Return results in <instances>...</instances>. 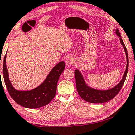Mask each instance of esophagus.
Segmentation results:
<instances>
[{
	"mask_svg": "<svg viewBox=\"0 0 135 135\" xmlns=\"http://www.w3.org/2000/svg\"><path fill=\"white\" fill-rule=\"evenodd\" d=\"M65 63H66V66H69V65H72V64L74 63V59H73L72 57H68L66 59Z\"/></svg>",
	"mask_w": 135,
	"mask_h": 135,
	"instance_id": "34e87169",
	"label": "esophagus"
}]
</instances>
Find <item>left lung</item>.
<instances>
[{
	"label": "left lung",
	"mask_w": 135,
	"mask_h": 135,
	"mask_svg": "<svg viewBox=\"0 0 135 135\" xmlns=\"http://www.w3.org/2000/svg\"><path fill=\"white\" fill-rule=\"evenodd\" d=\"M115 34L120 37V43L123 47L125 54L126 56L127 65L126 70L124 73L123 76L120 82L116 86L113 87L112 88L107 89V90H99L95 88H92L88 86L85 82L81 72L76 69L75 70V76L76 79V86L78 93L81 97L82 99L88 103H103L107 102L114 98L118 93H119L122 87L124 84L125 79L126 78V76L128 72L129 68V59L128 54H127V49L125 47L124 42L122 39L121 35L119 32V30L117 29L115 31Z\"/></svg>",
	"instance_id": "8db88e82"
}]
</instances>
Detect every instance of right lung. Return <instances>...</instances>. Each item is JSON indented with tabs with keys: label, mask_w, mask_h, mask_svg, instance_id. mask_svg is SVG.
Instances as JSON below:
<instances>
[{
	"label": "right lung",
	"mask_w": 135,
	"mask_h": 135,
	"mask_svg": "<svg viewBox=\"0 0 135 135\" xmlns=\"http://www.w3.org/2000/svg\"><path fill=\"white\" fill-rule=\"evenodd\" d=\"M6 54L3 60V75L7 89L12 98L23 107L37 108L46 105L55 97L59 78L65 68L64 61H60L51 70L42 83L29 91H18L10 81L6 63ZM1 75V74H0Z\"/></svg>",
	"instance_id": "right-lung-1"
}]
</instances>
